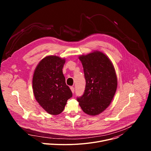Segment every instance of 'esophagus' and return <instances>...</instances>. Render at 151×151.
I'll return each mask as SVG.
<instances>
[{
    "label": "esophagus",
    "mask_w": 151,
    "mask_h": 151,
    "mask_svg": "<svg viewBox=\"0 0 151 151\" xmlns=\"http://www.w3.org/2000/svg\"><path fill=\"white\" fill-rule=\"evenodd\" d=\"M70 90H71L72 93H74V92H75V88H74V87H70Z\"/></svg>",
    "instance_id": "34e87169"
}]
</instances>
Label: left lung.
Segmentation results:
<instances>
[{
	"label": "left lung",
	"instance_id": "obj_1",
	"mask_svg": "<svg viewBox=\"0 0 151 151\" xmlns=\"http://www.w3.org/2000/svg\"><path fill=\"white\" fill-rule=\"evenodd\" d=\"M86 81L83 94L77 97L82 111L97 115L109 106L117 88V77L113 64L104 54L94 51L79 57Z\"/></svg>",
	"mask_w": 151,
	"mask_h": 151
}]
</instances>
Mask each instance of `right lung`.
I'll return each instance as SVG.
<instances>
[{
    "mask_svg": "<svg viewBox=\"0 0 151 151\" xmlns=\"http://www.w3.org/2000/svg\"><path fill=\"white\" fill-rule=\"evenodd\" d=\"M65 59L50 55L43 58L35 70L32 84L35 97L51 115L61 114L72 93L63 73Z\"/></svg>",
    "mask_w": 151,
    "mask_h": 151,
    "instance_id": "obj_1",
    "label": "right lung"
}]
</instances>
